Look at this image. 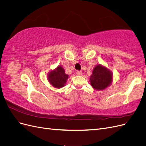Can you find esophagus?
Returning <instances> with one entry per match:
<instances>
[{
    "label": "esophagus",
    "instance_id": "esophagus-1",
    "mask_svg": "<svg viewBox=\"0 0 146 146\" xmlns=\"http://www.w3.org/2000/svg\"><path fill=\"white\" fill-rule=\"evenodd\" d=\"M77 76H81V75H82V71H81V70H77Z\"/></svg>",
    "mask_w": 146,
    "mask_h": 146
}]
</instances>
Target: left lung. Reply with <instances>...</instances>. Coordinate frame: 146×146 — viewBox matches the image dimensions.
<instances>
[{"label": "left lung", "instance_id": "8db88e82", "mask_svg": "<svg viewBox=\"0 0 146 146\" xmlns=\"http://www.w3.org/2000/svg\"><path fill=\"white\" fill-rule=\"evenodd\" d=\"M112 80V73L102 65H97L90 76V84L97 90H105Z\"/></svg>", "mask_w": 146, "mask_h": 146}]
</instances>
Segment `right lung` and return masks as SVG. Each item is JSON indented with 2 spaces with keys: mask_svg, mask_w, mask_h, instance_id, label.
Returning <instances> with one entry per match:
<instances>
[{
  "mask_svg": "<svg viewBox=\"0 0 146 146\" xmlns=\"http://www.w3.org/2000/svg\"><path fill=\"white\" fill-rule=\"evenodd\" d=\"M68 77V75L65 74L64 69L61 66H58L56 69L48 74V80L53 86L60 88L64 86Z\"/></svg>",
  "mask_w": 146,
  "mask_h": 146,
  "instance_id": "right-lung-1",
  "label": "right lung"
}]
</instances>
